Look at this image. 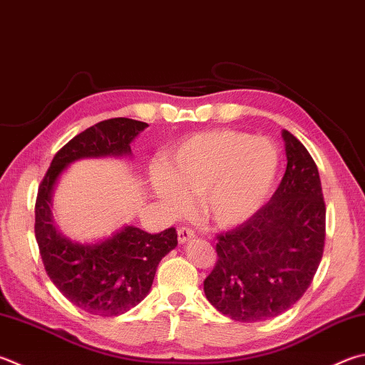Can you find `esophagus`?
<instances>
[{
	"label": "esophagus",
	"mask_w": 365,
	"mask_h": 365,
	"mask_svg": "<svg viewBox=\"0 0 365 365\" xmlns=\"http://www.w3.org/2000/svg\"><path fill=\"white\" fill-rule=\"evenodd\" d=\"M177 233H178V242L180 244H185L187 241H190L191 237H195V231L190 227H180L177 230Z\"/></svg>",
	"instance_id": "1"
}]
</instances>
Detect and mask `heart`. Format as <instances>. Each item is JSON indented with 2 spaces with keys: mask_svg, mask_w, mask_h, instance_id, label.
I'll list each match as a JSON object with an SVG mask.
<instances>
[{
  "mask_svg": "<svg viewBox=\"0 0 365 365\" xmlns=\"http://www.w3.org/2000/svg\"><path fill=\"white\" fill-rule=\"evenodd\" d=\"M279 168L273 142L246 132L217 129L197 134L172 151L153 174L156 193L172 210L201 197L202 214L220 227L254 215L267 200Z\"/></svg>",
  "mask_w": 365,
  "mask_h": 365,
  "instance_id": "heart-1",
  "label": "heart"
}]
</instances>
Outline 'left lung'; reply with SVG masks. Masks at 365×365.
<instances>
[{"label":"left lung","mask_w":365,"mask_h":365,"mask_svg":"<svg viewBox=\"0 0 365 365\" xmlns=\"http://www.w3.org/2000/svg\"><path fill=\"white\" fill-rule=\"evenodd\" d=\"M287 168L271 200L246 222L217 235V262L204 279L207 300L240 322L276 317L313 282L326 242L319 172L289 130Z\"/></svg>","instance_id":"obj_1"}]
</instances>
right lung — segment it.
I'll return each instance as SVG.
<instances>
[{"instance_id": "1", "label": "right lung", "mask_w": 365, "mask_h": 365, "mask_svg": "<svg viewBox=\"0 0 365 365\" xmlns=\"http://www.w3.org/2000/svg\"><path fill=\"white\" fill-rule=\"evenodd\" d=\"M147 123L111 118L73 137L57 151L38 188L35 236L44 269L65 298L96 316L123 314L148 295L156 268L177 246L175 228L158 235L124 227L110 240L78 244L63 237L52 225L51 197L58 175L81 158L123 156Z\"/></svg>"}]
</instances>
